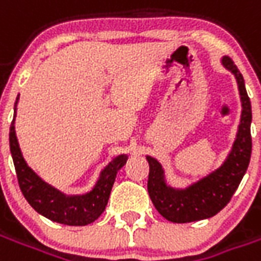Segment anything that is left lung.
<instances>
[{"label": "left lung", "mask_w": 261, "mask_h": 261, "mask_svg": "<svg viewBox=\"0 0 261 261\" xmlns=\"http://www.w3.org/2000/svg\"><path fill=\"white\" fill-rule=\"evenodd\" d=\"M222 65L235 75L241 95L242 114L235 142L224 164L193 183L186 189L170 187L165 180L162 165L152 156H147L149 164L148 193L158 213L168 221L186 224L193 221L211 218L229 202L245 176L252 153V106L247 96L245 80L229 57H222Z\"/></svg>", "instance_id": "1"}]
</instances>
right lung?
Masks as SVG:
<instances>
[{
	"label": "right lung",
	"instance_id": "obj_1",
	"mask_svg": "<svg viewBox=\"0 0 261 261\" xmlns=\"http://www.w3.org/2000/svg\"><path fill=\"white\" fill-rule=\"evenodd\" d=\"M16 97L14 108V120L9 128V148L14 159L16 177L19 183L20 192L26 201L42 214L43 217L51 219L59 224L71 225V226H84L92 224L100 217L108 205L109 196L113 187L114 179L124 164L127 162V155H119L100 172L96 185L91 192L81 196H67L42 180L33 170L28 166L26 161L20 152L16 133H15V116H16Z\"/></svg>",
	"mask_w": 261,
	"mask_h": 261
}]
</instances>
